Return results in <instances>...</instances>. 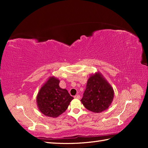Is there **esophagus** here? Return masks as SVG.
Returning a JSON list of instances; mask_svg holds the SVG:
<instances>
[{
    "label": "esophagus",
    "mask_w": 148,
    "mask_h": 148,
    "mask_svg": "<svg viewBox=\"0 0 148 148\" xmlns=\"http://www.w3.org/2000/svg\"><path fill=\"white\" fill-rule=\"evenodd\" d=\"M74 98L76 99H80V95H75V96H74Z\"/></svg>",
    "instance_id": "esophagus-1"
}]
</instances>
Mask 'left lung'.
<instances>
[{"label": "left lung", "mask_w": 148, "mask_h": 148, "mask_svg": "<svg viewBox=\"0 0 148 148\" xmlns=\"http://www.w3.org/2000/svg\"><path fill=\"white\" fill-rule=\"evenodd\" d=\"M114 90L100 72L88 78L86 90L81 100L85 108L93 112L104 111L111 106L114 99Z\"/></svg>", "instance_id": "1"}]
</instances>
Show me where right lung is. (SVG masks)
Returning a JSON list of instances; mask_svg holds the SVG:
<instances>
[{
  "mask_svg": "<svg viewBox=\"0 0 148 148\" xmlns=\"http://www.w3.org/2000/svg\"><path fill=\"white\" fill-rule=\"evenodd\" d=\"M59 83L60 80L57 77H49L37 94V106L46 116L58 117L66 111L74 99L67 90L60 87Z\"/></svg>",
  "mask_w": 148,
  "mask_h": 148,
  "instance_id": "obj_1",
  "label": "right lung"
}]
</instances>
